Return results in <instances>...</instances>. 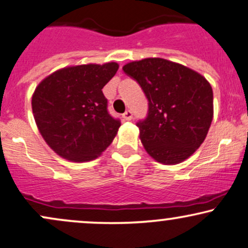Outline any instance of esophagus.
<instances>
[{"mask_svg":"<svg viewBox=\"0 0 248 248\" xmlns=\"http://www.w3.org/2000/svg\"><path fill=\"white\" fill-rule=\"evenodd\" d=\"M122 118H124L126 121H130L133 119V112L128 109V111H126L124 114H122Z\"/></svg>","mask_w":248,"mask_h":248,"instance_id":"34e87169","label":"esophagus"}]
</instances>
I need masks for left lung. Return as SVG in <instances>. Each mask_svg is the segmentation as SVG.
<instances>
[{
	"mask_svg": "<svg viewBox=\"0 0 248 248\" xmlns=\"http://www.w3.org/2000/svg\"><path fill=\"white\" fill-rule=\"evenodd\" d=\"M148 99V114L136 126L147 153L162 164H178L195 153L214 115L213 89L199 73L165 59L124 65Z\"/></svg>",
	"mask_w": 248,
	"mask_h": 248,
	"instance_id": "8db88e82",
	"label": "left lung"
}]
</instances>
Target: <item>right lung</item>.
<instances>
[{"instance_id": "right-lung-1", "label": "right lung", "mask_w": 248, "mask_h": 248, "mask_svg": "<svg viewBox=\"0 0 248 248\" xmlns=\"http://www.w3.org/2000/svg\"><path fill=\"white\" fill-rule=\"evenodd\" d=\"M118 69L115 62L68 67L37 86L32 97L35 124L59 156L88 162L111 144L121 122L108 113L103 88Z\"/></svg>"}]
</instances>
